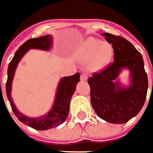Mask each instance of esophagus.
<instances>
[{
  "mask_svg": "<svg viewBox=\"0 0 153 153\" xmlns=\"http://www.w3.org/2000/svg\"><path fill=\"white\" fill-rule=\"evenodd\" d=\"M81 80H82V81H86V80H87V76L85 74H84V73L82 75H81Z\"/></svg>",
  "mask_w": 153,
  "mask_h": 153,
  "instance_id": "esophagus-1",
  "label": "esophagus"
}]
</instances>
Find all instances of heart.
<instances>
[{"label":"heart","mask_w":153,"mask_h":153,"mask_svg":"<svg viewBox=\"0 0 153 153\" xmlns=\"http://www.w3.org/2000/svg\"><path fill=\"white\" fill-rule=\"evenodd\" d=\"M113 48L105 42H101L95 38H87L85 39L77 52L79 61L88 62L89 70L98 72L105 69L111 62L113 57Z\"/></svg>","instance_id":"heart-1"}]
</instances>
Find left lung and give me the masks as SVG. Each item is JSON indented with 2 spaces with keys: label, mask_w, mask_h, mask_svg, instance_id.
<instances>
[{
  "label": "left lung",
  "mask_w": 153,
  "mask_h": 153,
  "mask_svg": "<svg viewBox=\"0 0 153 153\" xmlns=\"http://www.w3.org/2000/svg\"><path fill=\"white\" fill-rule=\"evenodd\" d=\"M114 49V62L88 79L91 102L96 114L106 122L124 123L140 112L148 88V75L142 54L124 38L101 34ZM130 71V84L123 85L118 76Z\"/></svg>",
  "instance_id": "8db88e82"
}]
</instances>
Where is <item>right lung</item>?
<instances>
[{
  "label": "right lung",
  "mask_w": 153,
  "mask_h": 153,
  "mask_svg": "<svg viewBox=\"0 0 153 153\" xmlns=\"http://www.w3.org/2000/svg\"><path fill=\"white\" fill-rule=\"evenodd\" d=\"M52 47L53 37L50 34L27 40L16 52L12 60L9 63L7 70V82L5 85V91L13 112L20 122L37 130H48L49 128L57 127L64 122L69 113L71 96L76 91V84L80 82V74L78 72L71 76H64L61 78L57 85L53 105L50 110L42 116L36 118L28 117L18 110L11 98L12 81L17 66L25 54L30 49L49 51Z\"/></svg>",
  "instance_id": "1"
}]
</instances>
